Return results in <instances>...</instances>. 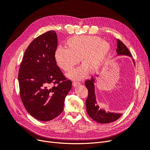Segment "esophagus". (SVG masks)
Segmentation results:
<instances>
[{"label":"esophagus","mask_w":150,"mask_h":150,"mask_svg":"<svg viewBox=\"0 0 150 150\" xmlns=\"http://www.w3.org/2000/svg\"><path fill=\"white\" fill-rule=\"evenodd\" d=\"M81 84L80 82H78V81H74L73 83H72V85H73L74 87H76V86H78L79 85Z\"/></svg>","instance_id":"obj_1"}]
</instances>
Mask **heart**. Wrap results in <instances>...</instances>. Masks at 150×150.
<instances>
[{
    "instance_id": "heart-1",
    "label": "heart",
    "mask_w": 150,
    "mask_h": 150,
    "mask_svg": "<svg viewBox=\"0 0 150 150\" xmlns=\"http://www.w3.org/2000/svg\"><path fill=\"white\" fill-rule=\"evenodd\" d=\"M66 46L67 48L58 47L54 57L57 65L64 71H71L81 59L84 66L67 74L74 79L84 78L89 70L91 72L98 71L110 50V44L96 36H75L67 40Z\"/></svg>"
}]
</instances>
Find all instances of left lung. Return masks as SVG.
I'll return each instance as SVG.
<instances>
[{
    "label": "left lung",
    "instance_id": "1",
    "mask_svg": "<svg viewBox=\"0 0 150 150\" xmlns=\"http://www.w3.org/2000/svg\"><path fill=\"white\" fill-rule=\"evenodd\" d=\"M116 52V56H127L132 57L128 49L119 39H117ZM132 61L134 65H135L133 59H132ZM95 81L96 78H92L90 80L86 81L85 82V85L88 90V96L86 101V111L88 114L93 120L99 123L106 124L114 122L120 118L122 113L106 112L103 109L99 108L95 94Z\"/></svg>",
    "mask_w": 150,
    "mask_h": 150
}]
</instances>
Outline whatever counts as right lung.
<instances>
[{
	"mask_svg": "<svg viewBox=\"0 0 150 150\" xmlns=\"http://www.w3.org/2000/svg\"><path fill=\"white\" fill-rule=\"evenodd\" d=\"M56 32L50 30L34 39L25 50L18 74L24 106L34 118L51 121L64 109L65 98L72 87L57 65Z\"/></svg>",
	"mask_w": 150,
	"mask_h": 150,
	"instance_id": "1",
	"label": "right lung"
}]
</instances>
